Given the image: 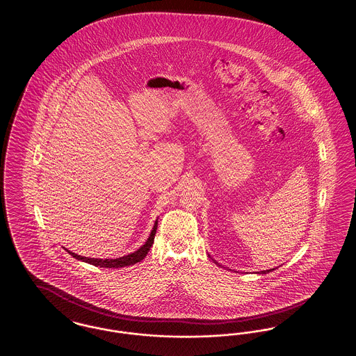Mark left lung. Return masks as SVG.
<instances>
[{"label": "left lung", "instance_id": "obj_1", "mask_svg": "<svg viewBox=\"0 0 356 356\" xmlns=\"http://www.w3.org/2000/svg\"><path fill=\"white\" fill-rule=\"evenodd\" d=\"M213 261H215V260H213ZM215 263H216V261H215ZM216 264H219V263H216ZM219 266H220V264H219ZM273 270H276V268H271V270H267V271L257 272V273H261V275H264V273H268V272H272Z\"/></svg>", "mask_w": 356, "mask_h": 356}]
</instances>
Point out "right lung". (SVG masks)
<instances>
[{
  "label": "right lung",
  "mask_w": 356,
  "mask_h": 356,
  "mask_svg": "<svg viewBox=\"0 0 356 356\" xmlns=\"http://www.w3.org/2000/svg\"><path fill=\"white\" fill-rule=\"evenodd\" d=\"M156 229H157V219L153 224L152 231L149 234V237L147 238V241L132 254H125V256H121V257H116V259H95V257H85V256H80V254H74L72 251H68L65 248V251L68 252L70 256H73L74 259L77 260H81L85 263H89L92 266H96V267H104V268H121V267H128V266H134L136 263L141 261L147 254L149 252L151 247L153 244V238L156 235Z\"/></svg>",
  "instance_id": "obj_1"
}]
</instances>
